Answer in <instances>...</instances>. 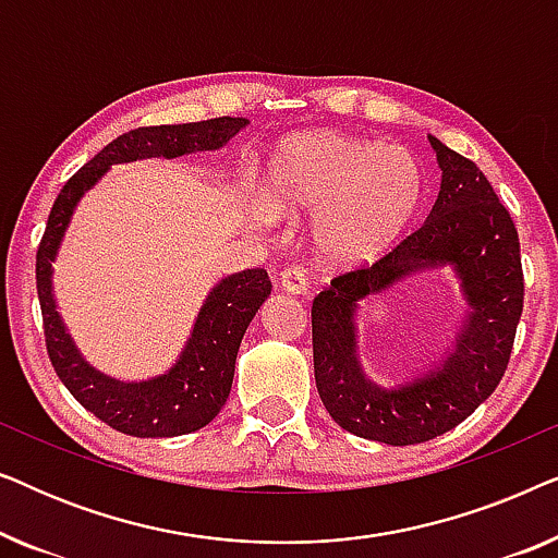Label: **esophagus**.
<instances>
[{
	"label": "esophagus",
	"instance_id": "obj_1",
	"mask_svg": "<svg viewBox=\"0 0 558 558\" xmlns=\"http://www.w3.org/2000/svg\"><path fill=\"white\" fill-rule=\"evenodd\" d=\"M279 287L289 294H302L307 292V279H304V271L296 269V266H289L279 274Z\"/></svg>",
	"mask_w": 558,
	"mask_h": 558
}]
</instances>
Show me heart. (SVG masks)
I'll return each instance as SVG.
<instances>
[{"label": "heart", "instance_id": "1", "mask_svg": "<svg viewBox=\"0 0 558 558\" xmlns=\"http://www.w3.org/2000/svg\"><path fill=\"white\" fill-rule=\"evenodd\" d=\"M424 193V170L407 147L312 132L271 151L264 216H310L312 254L325 264L353 266L384 254L409 231Z\"/></svg>", "mask_w": 558, "mask_h": 558}]
</instances>
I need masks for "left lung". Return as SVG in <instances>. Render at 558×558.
<instances>
[{"mask_svg": "<svg viewBox=\"0 0 558 558\" xmlns=\"http://www.w3.org/2000/svg\"><path fill=\"white\" fill-rule=\"evenodd\" d=\"M441 170L424 226L373 266L340 274L312 302V353L319 399L335 424L391 447L418 445L462 424L508 368L523 312L521 243L506 205L480 167L429 136ZM449 265L469 302L446 357L422 377L380 387L364 376L354 317L360 300Z\"/></svg>", "mask_w": 558, "mask_h": 558, "instance_id": "left-lung-1", "label": "left lung"}]
</instances>
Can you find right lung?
I'll list each match as a JSON object with an SVG mask.
<instances>
[{"instance_id":"add662e5","label":"right lung","mask_w":558,"mask_h":558,"mask_svg":"<svg viewBox=\"0 0 558 558\" xmlns=\"http://www.w3.org/2000/svg\"><path fill=\"white\" fill-rule=\"evenodd\" d=\"M246 124L248 119L241 117H218L193 124L132 129L83 165L52 203L35 264L50 363L83 409L129 437H180L203 429L218 416L231 393L243 332L271 294L269 274L266 269H246L220 279L205 296L193 332L172 368L147 380H119L96 371L68 335L52 294V262L71 226L75 205L111 170V165L220 149Z\"/></svg>"}]
</instances>
